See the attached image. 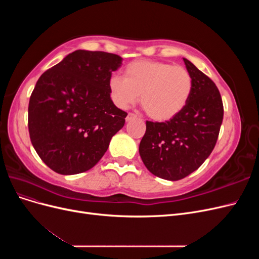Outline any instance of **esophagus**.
Returning a JSON list of instances; mask_svg holds the SVG:
<instances>
[{"mask_svg": "<svg viewBox=\"0 0 259 259\" xmlns=\"http://www.w3.org/2000/svg\"><path fill=\"white\" fill-rule=\"evenodd\" d=\"M134 117H136V115H135L134 113H128L127 116H126V119H125V120H126V121L128 122V121H131L132 119H134Z\"/></svg>", "mask_w": 259, "mask_h": 259, "instance_id": "1", "label": "esophagus"}]
</instances>
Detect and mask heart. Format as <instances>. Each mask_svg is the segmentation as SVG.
<instances>
[{
    "label": "heart",
    "instance_id": "b5f03b06",
    "mask_svg": "<svg viewBox=\"0 0 259 259\" xmlns=\"http://www.w3.org/2000/svg\"><path fill=\"white\" fill-rule=\"evenodd\" d=\"M108 88L113 103L121 109L140 104L148 116L155 121H168L182 112L189 101L193 80L182 66L169 62L142 59L124 69V77L112 75Z\"/></svg>",
    "mask_w": 259,
    "mask_h": 259
}]
</instances>
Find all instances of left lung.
<instances>
[{"label":"left lung","instance_id":"1","mask_svg":"<svg viewBox=\"0 0 259 259\" xmlns=\"http://www.w3.org/2000/svg\"><path fill=\"white\" fill-rule=\"evenodd\" d=\"M193 80L191 97L184 110L165 122H146L139 154L149 171L179 180L198 169L213 151L223 123L221 93L207 75L184 58Z\"/></svg>","mask_w":259,"mask_h":259}]
</instances>
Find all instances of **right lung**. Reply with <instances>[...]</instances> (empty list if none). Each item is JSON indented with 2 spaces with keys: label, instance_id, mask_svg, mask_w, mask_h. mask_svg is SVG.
Wrapping results in <instances>:
<instances>
[{
  "label": "right lung",
  "instance_id": "add662e5",
  "mask_svg": "<svg viewBox=\"0 0 259 259\" xmlns=\"http://www.w3.org/2000/svg\"><path fill=\"white\" fill-rule=\"evenodd\" d=\"M119 55L75 51L40 76L31 94L28 127L41 160L61 175L83 173L103 158L127 113L110 98L108 81Z\"/></svg>",
  "mask_w": 259,
  "mask_h": 259
}]
</instances>
